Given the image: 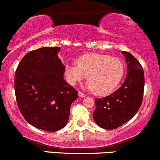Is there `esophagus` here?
I'll use <instances>...</instances> for the list:
<instances>
[{
    "label": "esophagus",
    "instance_id": "34e87169",
    "mask_svg": "<svg viewBox=\"0 0 160 160\" xmlns=\"http://www.w3.org/2000/svg\"><path fill=\"white\" fill-rule=\"evenodd\" d=\"M78 95H79V96L81 97V98H83V97L86 96L85 93H83V92H81V91H79V92H78Z\"/></svg>",
    "mask_w": 160,
    "mask_h": 160
}]
</instances>
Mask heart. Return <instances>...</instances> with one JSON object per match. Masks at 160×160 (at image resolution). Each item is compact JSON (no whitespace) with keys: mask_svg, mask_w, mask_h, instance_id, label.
I'll return each instance as SVG.
<instances>
[{"mask_svg":"<svg viewBox=\"0 0 160 160\" xmlns=\"http://www.w3.org/2000/svg\"><path fill=\"white\" fill-rule=\"evenodd\" d=\"M124 68L119 58L103 54H89L79 58L75 63L65 66V75L71 85L87 82L91 90L96 95H107L118 85Z\"/></svg>","mask_w":160,"mask_h":160,"instance_id":"1","label":"heart"}]
</instances>
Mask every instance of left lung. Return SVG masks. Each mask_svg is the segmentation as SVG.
I'll return each instance as SVG.
<instances>
[{
    "mask_svg": "<svg viewBox=\"0 0 160 160\" xmlns=\"http://www.w3.org/2000/svg\"><path fill=\"white\" fill-rule=\"evenodd\" d=\"M127 63L123 83L108 96L95 99L93 119L105 129H114L136 114L143 100L144 74L141 65L131 53L122 51Z\"/></svg>",
    "mask_w": 160,
    "mask_h": 160,
    "instance_id": "obj_1",
    "label": "left lung"
}]
</instances>
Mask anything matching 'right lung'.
<instances>
[{
    "label": "right lung",
    "mask_w": 160,
    "mask_h": 160,
    "mask_svg": "<svg viewBox=\"0 0 160 160\" xmlns=\"http://www.w3.org/2000/svg\"><path fill=\"white\" fill-rule=\"evenodd\" d=\"M60 47H42L28 52L15 74L16 102L28 123L55 132L68 123L70 108L78 91L64 80L65 66L58 57Z\"/></svg>",
    "instance_id": "add662e5"
}]
</instances>
